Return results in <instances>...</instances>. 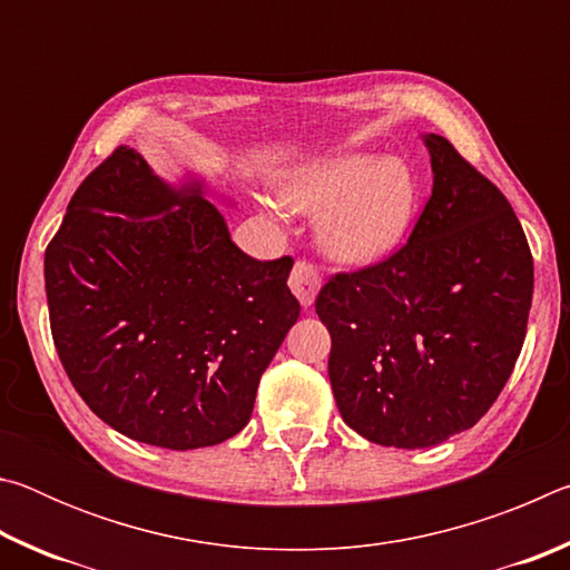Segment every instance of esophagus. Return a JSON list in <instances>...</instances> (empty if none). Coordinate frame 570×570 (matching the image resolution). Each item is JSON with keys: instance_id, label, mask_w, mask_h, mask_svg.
I'll return each mask as SVG.
<instances>
[{"instance_id": "1", "label": "esophagus", "mask_w": 570, "mask_h": 570, "mask_svg": "<svg viewBox=\"0 0 570 570\" xmlns=\"http://www.w3.org/2000/svg\"><path fill=\"white\" fill-rule=\"evenodd\" d=\"M288 286H292V292L296 294L298 302L302 306H312L316 294H320L322 288V276L316 272L314 264L308 262H296L292 268V276H288Z\"/></svg>"}]
</instances>
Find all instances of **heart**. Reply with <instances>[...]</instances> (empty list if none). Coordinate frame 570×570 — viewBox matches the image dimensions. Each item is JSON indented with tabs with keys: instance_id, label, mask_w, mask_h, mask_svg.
Segmentation results:
<instances>
[{
	"instance_id": "b5f03b06",
	"label": "heart",
	"mask_w": 570,
	"mask_h": 570,
	"mask_svg": "<svg viewBox=\"0 0 570 570\" xmlns=\"http://www.w3.org/2000/svg\"><path fill=\"white\" fill-rule=\"evenodd\" d=\"M282 198L288 208L320 218V244L334 262H382L417 216V178L400 158L344 156L298 173Z\"/></svg>"
}]
</instances>
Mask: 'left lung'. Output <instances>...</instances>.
Returning <instances> with one entry per match:
<instances>
[{
	"instance_id": "obj_1",
	"label": "left lung",
	"mask_w": 570,
	"mask_h": 570,
	"mask_svg": "<svg viewBox=\"0 0 570 570\" xmlns=\"http://www.w3.org/2000/svg\"><path fill=\"white\" fill-rule=\"evenodd\" d=\"M432 196L407 244L316 296L344 422L384 448H432L485 414L523 350L533 256L508 198L428 135Z\"/></svg>"
}]
</instances>
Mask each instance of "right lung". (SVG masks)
<instances>
[{
  "instance_id": "right-lung-1",
  "label": "right lung",
  "mask_w": 570,
  "mask_h": 570,
  "mask_svg": "<svg viewBox=\"0 0 570 570\" xmlns=\"http://www.w3.org/2000/svg\"><path fill=\"white\" fill-rule=\"evenodd\" d=\"M294 258L256 262L200 186L120 146L80 183L45 250L52 340L85 404L130 440L218 445L246 428L298 320Z\"/></svg>"
}]
</instances>
